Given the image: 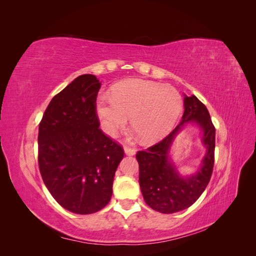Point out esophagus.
I'll return each mask as SVG.
<instances>
[{"label":"esophagus","instance_id":"esophagus-1","mask_svg":"<svg viewBox=\"0 0 256 256\" xmlns=\"http://www.w3.org/2000/svg\"><path fill=\"white\" fill-rule=\"evenodd\" d=\"M124 152H125V154H128V156H134V154H136V152L134 148H131V147H128V146L124 147Z\"/></svg>","mask_w":256,"mask_h":256}]
</instances>
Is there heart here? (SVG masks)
<instances>
[{
  "instance_id": "obj_1",
  "label": "heart",
  "mask_w": 256,
  "mask_h": 256,
  "mask_svg": "<svg viewBox=\"0 0 256 256\" xmlns=\"http://www.w3.org/2000/svg\"><path fill=\"white\" fill-rule=\"evenodd\" d=\"M182 108V95L171 85L131 79L114 85L110 97L99 96L95 110L108 136L118 134L130 116L131 126L142 140L154 143L172 130Z\"/></svg>"
}]
</instances>
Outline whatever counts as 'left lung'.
Returning <instances> with one entry per match:
<instances>
[{"label": "left lung", "mask_w": 256, "mask_h": 256, "mask_svg": "<svg viewBox=\"0 0 256 256\" xmlns=\"http://www.w3.org/2000/svg\"><path fill=\"white\" fill-rule=\"evenodd\" d=\"M184 104L180 125L161 142L136 154L138 182L144 200L162 214L178 212L196 203L210 180L214 168L216 129L207 108L194 95H184ZM188 123H196L200 128L206 152L197 172L182 176L169 157V152L174 138Z\"/></svg>", "instance_id": "8db88e82"}]
</instances>
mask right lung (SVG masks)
Here are the masks:
<instances>
[{
	"instance_id": "1",
	"label": "right lung",
	"mask_w": 256,
	"mask_h": 256,
	"mask_svg": "<svg viewBox=\"0 0 256 256\" xmlns=\"http://www.w3.org/2000/svg\"><path fill=\"white\" fill-rule=\"evenodd\" d=\"M102 83L82 74L54 96L38 132V164L46 187L67 210L90 214L112 196L122 146L99 129L96 98Z\"/></svg>"
}]
</instances>
